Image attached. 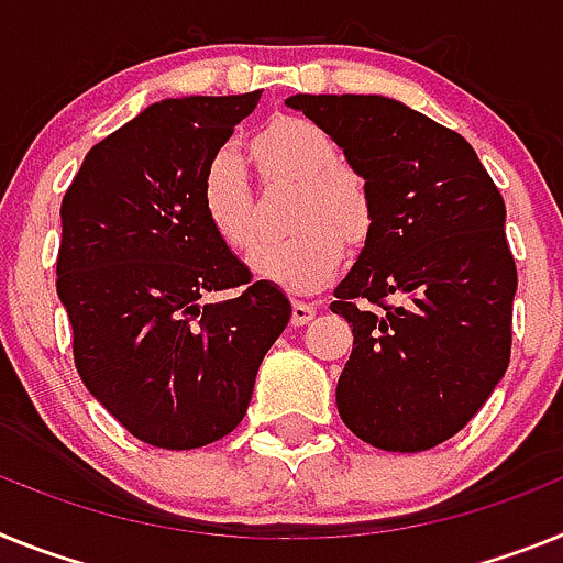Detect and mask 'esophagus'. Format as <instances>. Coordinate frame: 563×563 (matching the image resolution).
<instances>
[{
	"label": "esophagus",
	"instance_id": "obj_1",
	"mask_svg": "<svg viewBox=\"0 0 563 563\" xmlns=\"http://www.w3.org/2000/svg\"><path fill=\"white\" fill-rule=\"evenodd\" d=\"M314 314H317L314 302H302V300L291 302V322H295V325H306V322L314 320Z\"/></svg>",
	"mask_w": 563,
	"mask_h": 563
}]
</instances>
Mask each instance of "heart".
Instances as JSON below:
<instances>
[{
	"instance_id": "heart-1",
	"label": "heart",
	"mask_w": 563,
	"mask_h": 563,
	"mask_svg": "<svg viewBox=\"0 0 563 563\" xmlns=\"http://www.w3.org/2000/svg\"><path fill=\"white\" fill-rule=\"evenodd\" d=\"M252 153L266 178L300 180L295 232L263 241L249 254L261 280L309 295L331 280L345 261V242L363 243L374 227V200L365 180L340 164V146L320 124L286 115L252 141ZM200 212L218 241L246 249L254 241V203L246 166L232 146L207 161L198 184Z\"/></svg>"
}]
</instances>
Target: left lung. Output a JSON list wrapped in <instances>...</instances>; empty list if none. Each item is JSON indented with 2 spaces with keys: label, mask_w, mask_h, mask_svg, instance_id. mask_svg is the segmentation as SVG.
I'll use <instances>...</instances> for the list:
<instances>
[{
  "label": "left lung",
  "mask_w": 563,
  "mask_h": 563,
  "mask_svg": "<svg viewBox=\"0 0 563 563\" xmlns=\"http://www.w3.org/2000/svg\"><path fill=\"white\" fill-rule=\"evenodd\" d=\"M286 107L336 141L374 200V227L331 302L354 325L336 410L383 451L437 448L510 363L518 277L505 200L462 135L402 101L297 92Z\"/></svg>",
  "instance_id": "obj_1"
}]
</instances>
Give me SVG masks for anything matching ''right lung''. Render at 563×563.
<instances>
[{
    "mask_svg": "<svg viewBox=\"0 0 563 563\" xmlns=\"http://www.w3.org/2000/svg\"><path fill=\"white\" fill-rule=\"evenodd\" d=\"M261 101L164 99L92 146L62 200L58 300L81 383L141 442L192 451L232 433L291 302L209 229L207 161ZM241 287L223 303L212 290Z\"/></svg>",
    "mask_w": 563,
    "mask_h": 563,
    "instance_id": "obj_1",
    "label": "right lung"
}]
</instances>
